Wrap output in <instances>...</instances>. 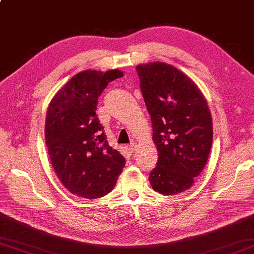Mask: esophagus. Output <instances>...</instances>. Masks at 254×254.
I'll list each match as a JSON object with an SVG mask.
<instances>
[{"label":"esophagus","instance_id":"1","mask_svg":"<svg viewBox=\"0 0 254 254\" xmlns=\"http://www.w3.org/2000/svg\"><path fill=\"white\" fill-rule=\"evenodd\" d=\"M127 148L128 152H130L131 154H133L134 152H135V149H136V145L134 144V143H131L130 145H127Z\"/></svg>","mask_w":254,"mask_h":254}]
</instances>
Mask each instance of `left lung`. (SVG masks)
I'll return each instance as SVG.
<instances>
[{
  "mask_svg": "<svg viewBox=\"0 0 254 254\" xmlns=\"http://www.w3.org/2000/svg\"><path fill=\"white\" fill-rule=\"evenodd\" d=\"M152 119L158 160L149 183L164 195L190 189L204 169L213 142V123L202 91L177 67L163 62L136 66Z\"/></svg>",
  "mask_w": 254,
  "mask_h": 254,
  "instance_id": "left-lung-1",
  "label": "left lung"
}]
</instances>
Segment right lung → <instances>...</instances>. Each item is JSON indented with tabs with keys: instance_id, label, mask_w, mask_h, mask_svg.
Returning <instances> with one entry per match:
<instances>
[{
	"instance_id": "1",
	"label": "right lung",
	"mask_w": 254,
	"mask_h": 254,
	"mask_svg": "<svg viewBox=\"0 0 254 254\" xmlns=\"http://www.w3.org/2000/svg\"><path fill=\"white\" fill-rule=\"evenodd\" d=\"M119 69L80 72L58 91L47 111L45 137L59 179L69 192L99 198L112 191L126 158L109 146L96 115L98 97Z\"/></svg>"
}]
</instances>
